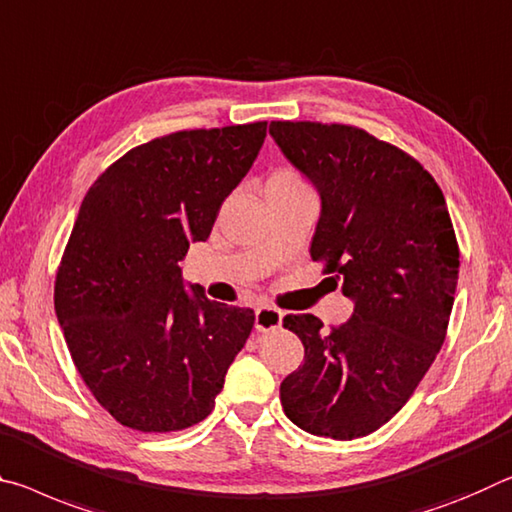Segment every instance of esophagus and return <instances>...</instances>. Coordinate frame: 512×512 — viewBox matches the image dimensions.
<instances>
[{
  "label": "esophagus",
  "mask_w": 512,
  "mask_h": 512,
  "mask_svg": "<svg viewBox=\"0 0 512 512\" xmlns=\"http://www.w3.org/2000/svg\"><path fill=\"white\" fill-rule=\"evenodd\" d=\"M283 324V313L274 306H261L256 308V331H274Z\"/></svg>",
  "instance_id": "1"
}]
</instances>
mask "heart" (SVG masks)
<instances>
[{
    "instance_id": "1",
    "label": "heart",
    "mask_w": 512,
    "mask_h": 512,
    "mask_svg": "<svg viewBox=\"0 0 512 512\" xmlns=\"http://www.w3.org/2000/svg\"><path fill=\"white\" fill-rule=\"evenodd\" d=\"M301 188H306L304 179H301L295 170H290V167H279V170H274L265 183V192H288Z\"/></svg>"
}]
</instances>
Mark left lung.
I'll list each match as a JSON object with an SVG mask.
<instances>
[{"label": "left lung", "mask_w": 512, "mask_h": 512, "mask_svg": "<svg viewBox=\"0 0 512 512\" xmlns=\"http://www.w3.org/2000/svg\"><path fill=\"white\" fill-rule=\"evenodd\" d=\"M288 161L320 192L313 261L354 301L345 324L286 315L304 365L281 383L288 420L320 438L379 429L413 395L445 342L458 242L445 195L413 156L349 124L272 122Z\"/></svg>", "instance_id": "1"}]
</instances>
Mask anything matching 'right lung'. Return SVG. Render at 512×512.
<instances>
[{
  "instance_id": "right-lung-1",
  "label": "right lung",
  "mask_w": 512,
  "mask_h": 512,
  "mask_svg": "<svg viewBox=\"0 0 512 512\" xmlns=\"http://www.w3.org/2000/svg\"><path fill=\"white\" fill-rule=\"evenodd\" d=\"M267 122L177 131L108 167L83 197L56 272L54 308L83 383L142 433L206 420L254 311L186 292L179 261L211 236Z\"/></svg>"
}]
</instances>
